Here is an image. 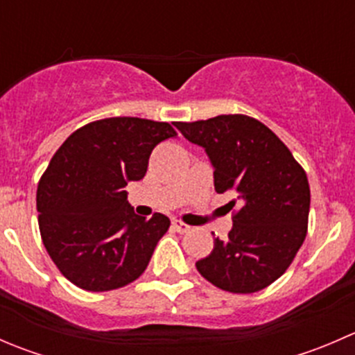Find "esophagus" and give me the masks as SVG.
Listing matches in <instances>:
<instances>
[{"label":"esophagus","instance_id":"obj_1","mask_svg":"<svg viewBox=\"0 0 355 355\" xmlns=\"http://www.w3.org/2000/svg\"><path fill=\"white\" fill-rule=\"evenodd\" d=\"M171 227H173V230L178 232V234H187V232L191 230V227H189V225H185L184 221H180V220L171 221Z\"/></svg>","mask_w":355,"mask_h":355}]
</instances>
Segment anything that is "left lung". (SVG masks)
Segmentation results:
<instances>
[{"label":"left lung","mask_w":355,"mask_h":355,"mask_svg":"<svg viewBox=\"0 0 355 355\" xmlns=\"http://www.w3.org/2000/svg\"><path fill=\"white\" fill-rule=\"evenodd\" d=\"M187 141L204 148L214 168V191L241 202L225 241L214 239L196 268L207 282L234 293L266 288L292 264L307 234V175L287 146L247 114L177 121Z\"/></svg>","instance_id":"1"}]
</instances>
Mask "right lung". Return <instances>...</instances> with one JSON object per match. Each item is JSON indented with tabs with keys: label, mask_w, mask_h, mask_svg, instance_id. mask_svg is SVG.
I'll use <instances>...</instances> for the list:
<instances>
[{
	"label": "right lung",
	"mask_w": 355,
	"mask_h": 355,
	"mask_svg": "<svg viewBox=\"0 0 355 355\" xmlns=\"http://www.w3.org/2000/svg\"><path fill=\"white\" fill-rule=\"evenodd\" d=\"M177 132L166 121L114 116L91 121L60 146L37 185L42 244L63 277L89 292L137 280L170 227L128 204V182L144 178L149 156Z\"/></svg>",
	"instance_id": "right-lung-1"
}]
</instances>
